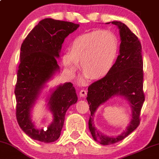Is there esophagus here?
<instances>
[{"mask_svg":"<svg viewBox=\"0 0 159 159\" xmlns=\"http://www.w3.org/2000/svg\"><path fill=\"white\" fill-rule=\"evenodd\" d=\"M86 95H87V91H86L85 90L83 89L80 91V96L81 97H85Z\"/></svg>","mask_w":159,"mask_h":159,"instance_id":"obj_1","label":"esophagus"}]
</instances>
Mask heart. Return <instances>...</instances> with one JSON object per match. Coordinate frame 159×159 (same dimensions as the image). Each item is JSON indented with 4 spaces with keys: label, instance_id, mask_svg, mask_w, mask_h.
<instances>
[{
    "label": "heart",
    "instance_id": "1",
    "mask_svg": "<svg viewBox=\"0 0 159 159\" xmlns=\"http://www.w3.org/2000/svg\"><path fill=\"white\" fill-rule=\"evenodd\" d=\"M119 40L109 30H96L74 39L69 46V53L62 56V63L70 74L77 70L78 62L84 75L91 80L107 76L116 60Z\"/></svg>",
    "mask_w": 159,
    "mask_h": 159
}]
</instances>
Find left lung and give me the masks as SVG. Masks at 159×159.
<instances>
[{
	"label": "left lung",
	"mask_w": 159,
	"mask_h": 159,
	"mask_svg": "<svg viewBox=\"0 0 159 159\" xmlns=\"http://www.w3.org/2000/svg\"><path fill=\"white\" fill-rule=\"evenodd\" d=\"M111 23L118 26L121 38L119 55L111 71L107 76L89 86L87 101L91 116L89 130L93 139L103 145H110L124 139L140 124V113L145 95L143 91V60L142 44L130 29L119 21ZM115 95L124 96L132 107V120L124 131L117 137L105 136L95 130L93 125V114L98 107Z\"/></svg>",
	"instance_id": "8db88e82"
}]
</instances>
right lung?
I'll list each match as a JSON object with an SVG mask.
<instances>
[{"label": "right lung", "instance_id": "obj_1", "mask_svg": "<svg viewBox=\"0 0 159 159\" xmlns=\"http://www.w3.org/2000/svg\"><path fill=\"white\" fill-rule=\"evenodd\" d=\"M79 27L68 21L46 18L40 21L23 40L20 48V63L17 70L15 94L16 117L20 128L34 140L55 142L60 136L66 113L77 101L73 84L59 85L52 92L48 106L54 120L46 130L35 128L30 111L40 89L59 70L57 57L65 38Z\"/></svg>", "mask_w": 159, "mask_h": 159}]
</instances>
